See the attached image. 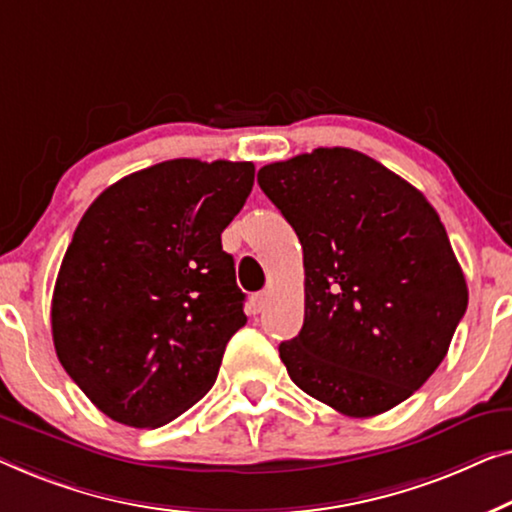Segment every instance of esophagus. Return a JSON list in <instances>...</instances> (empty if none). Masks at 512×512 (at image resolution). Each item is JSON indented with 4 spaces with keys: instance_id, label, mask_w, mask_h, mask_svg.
<instances>
[{
    "instance_id": "1",
    "label": "esophagus",
    "mask_w": 512,
    "mask_h": 512,
    "mask_svg": "<svg viewBox=\"0 0 512 512\" xmlns=\"http://www.w3.org/2000/svg\"><path fill=\"white\" fill-rule=\"evenodd\" d=\"M266 304H269V294H266V292H257L255 297L250 299V306H253L255 313H262L264 308H266Z\"/></svg>"
}]
</instances>
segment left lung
<instances>
[{"instance_id":"1","label":"left lung","mask_w":512,"mask_h":512,"mask_svg":"<svg viewBox=\"0 0 512 512\" xmlns=\"http://www.w3.org/2000/svg\"><path fill=\"white\" fill-rule=\"evenodd\" d=\"M257 183L304 248V327L278 345L294 385L348 417L399 406L448 355L469 304L434 206L350 148L266 164Z\"/></svg>"}]
</instances>
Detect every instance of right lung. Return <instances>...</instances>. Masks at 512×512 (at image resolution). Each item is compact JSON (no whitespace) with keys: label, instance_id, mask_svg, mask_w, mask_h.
<instances>
[{"label":"right lung","instance_id":"right-lung-1","mask_svg":"<svg viewBox=\"0 0 512 512\" xmlns=\"http://www.w3.org/2000/svg\"><path fill=\"white\" fill-rule=\"evenodd\" d=\"M253 183V162H160L106 187L78 222L50 325L64 371L111 420L157 429L213 387L248 320L220 234Z\"/></svg>","mask_w":512,"mask_h":512}]
</instances>
